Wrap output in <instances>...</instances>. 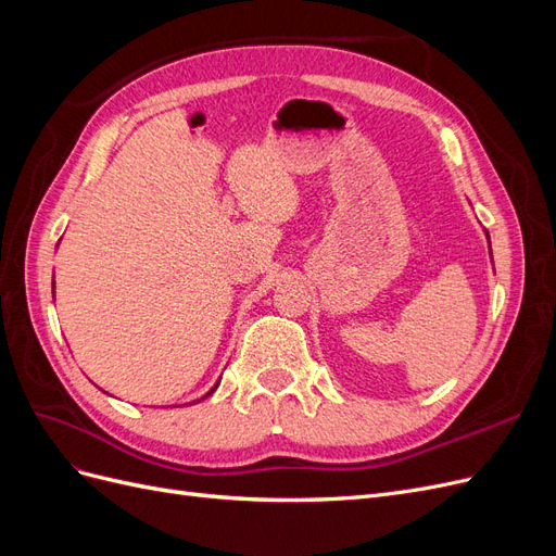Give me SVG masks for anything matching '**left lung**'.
Listing matches in <instances>:
<instances>
[{
  "instance_id": "left-lung-1",
  "label": "left lung",
  "mask_w": 556,
  "mask_h": 556,
  "mask_svg": "<svg viewBox=\"0 0 556 556\" xmlns=\"http://www.w3.org/2000/svg\"><path fill=\"white\" fill-rule=\"evenodd\" d=\"M486 241H490V233H486ZM490 252H492V245H490Z\"/></svg>"
}]
</instances>
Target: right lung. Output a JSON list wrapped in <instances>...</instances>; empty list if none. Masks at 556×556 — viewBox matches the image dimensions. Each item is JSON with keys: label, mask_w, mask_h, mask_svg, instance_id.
<instances>
[{"label": "right lung", "mask_w": 556, "mask_h": 556, "mask_svg": "<svg viewBox=\"0 0 556 556\" xmlns=\"http://www.w3.org/2000/svg\"><path fill=\"white\" fill-rule=\"evenodd\" d=\"M53 288H55V282H53ZM217 384H220V382H215V387H217ZM215 387H213V390H211V392H208V394H204V396H201V399H206V396H211V394H213V392H215ZM201 399H197V401H201Z\"/></svg>", "instance_id": "1"}]
</instances>
